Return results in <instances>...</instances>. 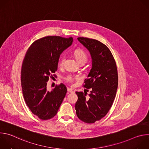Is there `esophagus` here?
<instances>
[{"mask_svg":"<svg viewBox=\"0 0 149 149\" xmlns=\"http://www.w3.org/2000/svg\"><path fill=\"white\" fill-rule=\"evenodd\" d=\"M67 91H68V93H73L72 89H71L70 88H67Z\"/></svg>","mask_w":149,"mask_h":149,"instance_id":"1","label":"esophagus"}]
</instances>
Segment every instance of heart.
<instances>
[{"mask_svg": "<svg viewBox=\"0 0 149 149\" xmlns=\"http://www.w3.org/2000/svg\"><path fill=\"white\" fill-rule=\"evenodd\" d=\"M74 55L75 57L77 59V61L78 62H86L87 61L88 59V56L86 54V52H85L84 50L81 49H77L76 50H75L74 51ZM65 60V56H62V57L61 58L60 62H59V64L60 65H62L64 63ZM79 77L78 75H68L67 78H66V81L67 82H69V83H72L74 81H78L79 79Z\"/></svg>", "mask_w": 149, "mask_h": 149, "instance_id": "1", "label": "heart"}]
</instances>
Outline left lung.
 Returning <instances> with one entry per match:
<instances>
[{
	"label": "left lung",
	"instance_id": "left-lung-1",
	"mask_svg": "<svg viewBox=\"0 0 149 149\" xmlns=\"http://www.w3.org/2000/svg\"><path fill=\"white\" fill-rule=\"evenodd\" d=\"M79 42L90 52L92 68L83 87L90 94L76 92L77 117L86 123H94L102 118L111 109L118 87V72L114 58L105 45L88 38L79 37Z\"/></svg>",
	"mask_w": 149,
	"mask_h": 149
}]
</instances>
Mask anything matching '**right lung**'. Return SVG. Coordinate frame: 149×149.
I'll return each instance as SVG.
<instances>
[{"mask_svg": "<svg viewBox=\"0 0 149 149\" xmlns=\"http://www.w3.org/2000/svg\"><path fill=\"white\" fill-rule=\"evenodd\" d=\"M72 41V37L45 36L35 40L25 54L21 70L24 98L31 112L42 120L56 114L66 95L67 89L62 83L51 91L47 85L49 77L57 71L60 55Z\"/></svg>", "mask_w": 149, "mask_h": 149, "instance_id": "add662e5", "label": "right lung"}]
</instances>
